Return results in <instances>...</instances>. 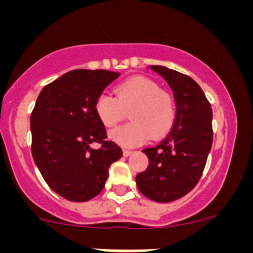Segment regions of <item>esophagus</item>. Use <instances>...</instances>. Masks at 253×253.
<instances>
[{"instance_id":"34e87169","label":"esophagus","mask_w":253,"mask_h":253,"mask_svg":"<svg viewBox=\"0 0 253 253\" xmlns=\"http://www.w3.org/2000/svg\"><path fill=\"white\" fill-rule=\"evenodd\" d=\"M133 154V150H128V149H124V155L125 157H129V155Z\"/></svg>"}]
</instances>
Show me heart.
I'll use <instances>...</instances> for the list:
<instances>
[{
    "mask_svg": "<svg viewBox=\"0 0 253 253\" xmlns=\"http://www.w3.org/2000/svg\"><path fill=\"white\" fill-rule=\"evenodd\" d=\"M99 121L106 128H112L129 112L131 124L117 127L109 133L112 142L124 148L142 144L152 137L159 139L167 136L176 119L175 101L170 94L150 79L133 77L115 86V98L100 94L94 104Z\"/></svg>",
    "mask_w": 253,
    "mask_h": 253,
    "instance_id": "b5f03b06",
    "label": "heart"
}]
</instances>
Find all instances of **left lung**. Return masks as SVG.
I'll use <instances>...</instances> for the list:
<instances>
[{
  "label": "left lung",
  "instance_id": "left-lung-1",
  "mask_svg": "<svg viewBox=\"0 0 253 253\" xmlns=\"http://www.w3.org/2000/svg\"><path fill=\"white\" fill-rule=\"evenodd\" d=\"M174 91L176 119L167 138L143 149L147 170L136 176L142 195L168 203L187 195L200 181L213 143L211 104L201 86L188 76L164 66H150Z\"/></svg>",
  "mask_w": 253,
  "mask_h": 253
}]
</instances>
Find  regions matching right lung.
Instances as JSON below:
<instances>
[{
    "mask_svg": "<svg viewBox=\"0 0 253 253\" xmlns=\"http://www.w3.org/2000/svg\"><path fill=\"white\" fill-rule=\"evenodd\" d=\"M120 76L104 70H75L44 86L32 116V154L40 174L61 197L85 202L101 192L109 168L122 157L96 116L94 104ZM100 142L99 150L90 148Z\"/></svg>",
    "mask_w": 253,
    "mask_h": 253,
    "instance_id": "1",
    "label": "right lung"
}]
</instances>
